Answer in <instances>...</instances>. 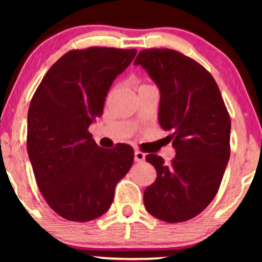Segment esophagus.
Listing matches in <instances>:
<instances>
[{
	"instance_id": "1",
	"label": "esophagus",
	"mask_w": 262,
	"mask_h": 262,
	"mask_svg": "<svg viewBox=\"0 0 262 262\" xmlns=\"http://www.w3.org/2000/svg\"><path fill=\"white\" fill-rule=\"evenodd\" d=\"M145 160V154L139 151V150H136L135 151V161L136 162H143Z\"/></svg>"
}]
</instances>
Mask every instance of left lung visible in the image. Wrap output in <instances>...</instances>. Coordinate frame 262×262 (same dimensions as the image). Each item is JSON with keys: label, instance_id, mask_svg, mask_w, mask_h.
I'll return each mask as SVG.
<instances>
[{"label": "left lung", "instance_id": "obj_1", "mask_svg": "<svg viewBox=\"0 0 262 262\" xmlns=\"http://www.w3.org/2000/svg\"><path fill=\"white\" fill-rule=\"evenodd\" d=\"M142 66L161 92L159 121L177 150L170 164L149 154L157 178L144 191L150 214L168 223L198 216L220 189L230 157V116L209 71L171 49L139 51Z\"/></svg>", "mask_w": 262, "mask_h": 262}]
</instances>
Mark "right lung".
I'll list each match as a JSON object with an SVG mask.
<instances>
[{"instance_id": "add662e5", "label": "right lung", "mask_w": 262, "mask_h": 262, "mask_svg": "<svg viewBox=\"0 0 262 262\" xmlns=\"http://www.w3.org/2000/svg\"><path fill=\"white\" fill-rule=\"evenodd\" d=\"M136 49L71 50L48 70L31 100L27 152L48 205L71 222L95 220L110 209L117 182L134 163V149L96 144L89 125L102 116L114 78Z\"/></svg>"}]
</instances>
